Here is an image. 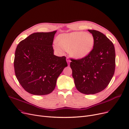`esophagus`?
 Masks as SVG:
<instances>
[{
  "label": "esophagus",
  "instance_id": "obj_1",
  "mask_svg": "<svg viewBox=\"0 0 129 129\" xmlns=\"http://www.w3.org/2000/svg\"><path fill=\"white\" fill-rule=\"evenodd\" d=\"M66 60H67V61H68V64H69V65H70V62H71V60H70L69 58H67V59H66Z\"/></svg>",
  "mask_w": 129,
  "mask_h": 129
}]
</instances>
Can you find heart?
<instances>
[{
	"label": "heart",
	"mask_w": 129,
	"mask_h": 129,
	"mask_svg": "<svg viewBox=\"0 0 129 129\" xmlns=\"http://www.w3.org/2000/svg\"><path fill=\"white\" fill-rule=\"evenodd\" d=\"M55 48L61 52V48L69 52L73 57L82 58L92 50L94 39L91 34L84 31H74L60 34L57 37Z\"/></svg>",
	"instance_id": "heart-1"
}]
</instances>
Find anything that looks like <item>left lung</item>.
<instances>
[{
    "instance_id": "obj_1",
    "label": "left lung",
    "mask_w": 129,
    "mask_h": 129,
    "mask_svg": "<svg viewBox=\"0 0 129 129\" xmlns=\"http://www.w3.org/2000/svg\"><path fill=\"white\" fill-rule=\"evenodd\" d=\"M94 39L93 48L85 57L71 59L72 76L77 90L94 94L104 89L114 74L115 52L114 45L103 33L88 30Z\"/></svg>"
}]
</instances>
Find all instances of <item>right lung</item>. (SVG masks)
Here are the masks:
<instances>
[{"mask_svg":"<svg viewBox=\"0 0 129 129\" xmlns=\"http://www.w3.org/2000/svg\"><path fill=\"white\" fill-rule=\"evenodd\" d=\"M56 33H33L17 46L14 62L15 75L29 93L43 95L52 92L58 77L68 66L65 56L54 55L52 45Z\"/></svg>","mask_w":129,"mask_h":129,"instance_id":"1","label":"right lung"}]
</instances>
